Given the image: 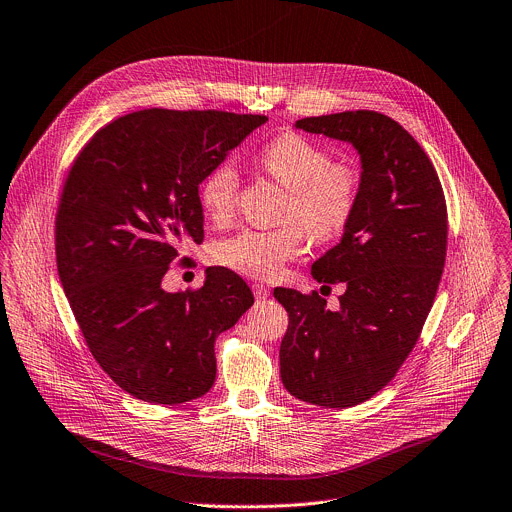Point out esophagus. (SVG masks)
Instances as JSON below:
<instances>
[{
	"mask_svg": "<svg viewBox=\"0 0 512 512\" xmlns=\"http://www.w3.org/2000/svg\"><path fill=\"white\" fill-rule=\"evenodd\" d=\"M253 294H255V300H267L269 298V287H265L263 283H255L253 285Z\"/></svg>",
	"mask_w": 512,
	"mask_h": 512,
	"instance_id": "1",
	"label": "esophagus"
}]
</instances>
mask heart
<instances>
[{"label": "heart", "instance_id": "obj_1", "mask_svg": "<svg viewBox=\"0 0 512 512\" xmlns=\"http://www.w3.org/2000/svg\"><path fill=\"white\" fill-rule=\"evenodd\" d=\"M257 166L285 188L281 225L241 229L212 247V261L253 279H275L302 255L308 237L330 243L346 233L360 204L364 174L350 158H330L328 148L304 133L283 131L257 154ZM241 180L233 162L212 166L198 186L206 216L223 223L235 212Z\"/></svg>", "mask_w": 512, "mask_h": 512}]
</instances>
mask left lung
<instances>
[{
  "label": "left lung",
  "instance_id": "8db88e82",
  "mask_svg": "<svg viewBox=\"0 0 512 512\" xmlns=\"http://www.w3.org/2000/svg\"><path fill=\"white\" fill-rule=\"evenodd\" d=\"M296 125L350 141L362 158L352 223L312 265L320 283L346 285L340 310L330 312L318 291H273L289 314L283 387L306 403L346 409L389 385L413 350L444 273L448 206L427 154L395 119L344 111Z\"/></svg>",
  "mask_w": 512,
  "mask_h": 512
}]
</instances>
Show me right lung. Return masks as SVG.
Segmentation results:
<instances>
[{"label":"right lung","mask_w":512,"mask_h":512,"mask_svg":"<svg viewBox=\"0 0 512 512\" xmlns=\"http://www.w3.org/2000/svg\"><path fill=\"white\" fill-rule=\"evenodd\" d=\"M265 121L143 109L103 125L68 170L54 221L58 277L93 358L135 399L176 405L208 393L218 334L253 306L225 267L178 294L162 279L184 245L204 241L200 180Z\"/></svg>","instance_id":"obj_1"}]
</instances>
